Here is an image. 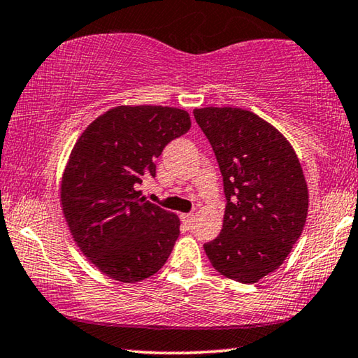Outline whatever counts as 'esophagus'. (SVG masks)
Listing matches in <instances>:
<instances>
[{
  "mask_svg": "<svg viewBox=\"0 0 358 358\" xmlns=\"http://www.w3.org/2000/svg\"><path fill=\"white\" fill-rule=\"evenodd\" d=\"M180 218H181V222H183L185 225H188V227H193V223L196 220L193 213H181Z\"/></svg>",
  "mask_w": 358,
  "mask_h": 358,
  "instance_id": "esophagus-1",
  "label": "esophagus"
}]
</instances>
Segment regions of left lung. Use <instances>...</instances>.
<instances>
[{"label":"left lung","mask_w":358,"mask_h":358,"mask_svg":"<svg viewBox=\"0 0 358 358\" xmlns=\"http://www.w3.org/2000/svg\"><path fill=\"white\" fill-rule=\"evenodd\" d=\"M193 114L215 152L227 197L222 231L204 250L218 273L252 285L285 262L306 225L301 162L289 141L254 112L202 108Z\"/></svg>","instance_id":"obj_1"}]
</instances>
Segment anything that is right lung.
I'll return each mask as SVG.
<instances>
[{"label": "right lung", "mask_w": 358, "mask_h": 358, "mask_svg": "<svg viewBox=\"0 0 358 358\" xmlns=\"http://www.w3.org/2000/svg\"><path fill=\"white\" fill-rule=\"evenodd\" d=\"M189 128L183 109L117 106L73 146L61 180L62 212L85 257L109 278L136 282L167 262L180 218L146 201L138 186L156 177V159Z\"/></svg>", "instance_id": "obj_1"}]
</instances>
